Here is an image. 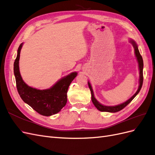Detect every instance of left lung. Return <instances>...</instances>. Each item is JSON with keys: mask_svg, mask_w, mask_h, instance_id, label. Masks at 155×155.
<instances>
[{"mask_svg": "<svg viewBox=\"0 0 155 155\" xmlns=\"http://www.w3.org/2000/svg\"><path fill=\"white\" fill-rule=\"evenodd\" d=\"M130 43L133 45V47L134 48V53L135 55L137 57V61L138 63V67H139V71H140V79H139V87L138 90L131 97L130 99H129L127 101H126L125 102L123 103V104L118 105H115V106H105L101 104L100 103L98 102L96 99L95 98L94 96V92L92 88L91 87V83L89 81H88V87L90 88L91 92V97H92V101L93 103V104L94 105V106L97 108V109L101 112H116L121 110V109H123L124 107H125L129 103L132 101L134 98L136 97L138 94L139 93L140 91L141 90V88L142 87V84H143V59L142 55H140V51L138 48V46L136 43V42L132 39H130Z\"/></svg>", "mask_w": 155, "mask_h": 155, "instance_id": "left-lung-1", "label": "left lung"}]
</instances>
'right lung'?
Segmentation results:
<instances>
[{
	"mask_svg": "<svg viewBox=\"0 0 155 155\" xmlns=\"http://www.w3.org/2000/svg\"><path fill=\"white\" fill-rule=\"evenodd\" d=\"M22 45L21 43L18 48L13 64L17 91L21 99L39 114L45 116L57 114L66 105L68 87L78 73L72 72L61 79L51 88L45 90H39L28 86L23 81L18 66Z\"/></svg>",
	"mask_w": 155,
	"mask_h": 155,
	"instance_id": "obj_1",
	"label": "right lung"
}]
</instances>
